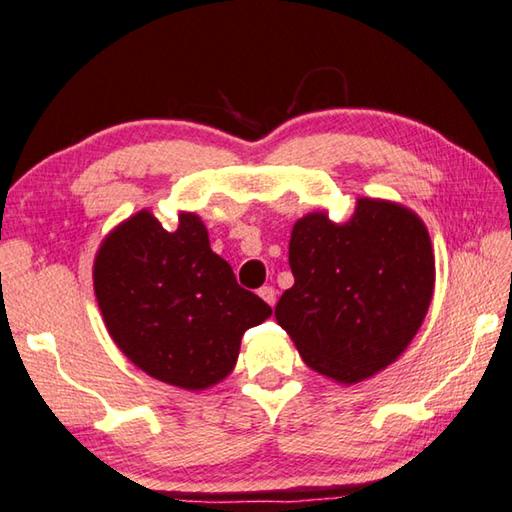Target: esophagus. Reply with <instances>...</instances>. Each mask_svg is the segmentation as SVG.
Here are the masks:
<instances>
[{
    "label": "esophagus",
    "instance_id": "1",
    "mask_svg": "<svg viewBox=\"0 0 512 512\" xmlns=\"http://www.w3.org/2000/svg\"><path fill=\"white\" fill-rule=\"evenodd\" d=\"M259 297H262V300L268 304V306H275V302H277V291L273 286H262L259 288Z\"/></svg>",
    "mask_w": 512,
    "mask_h": 512
}]
</instances>
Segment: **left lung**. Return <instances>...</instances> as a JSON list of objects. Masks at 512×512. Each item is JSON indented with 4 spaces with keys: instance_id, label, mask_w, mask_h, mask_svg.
Listing matches in <instances>:
<instances>
[{
    "instance_id": "8db88e82",
    "label": "left lung",
    "mask_w": 512,
    "mask_h": 512,
    "mask_svg": "<svg viewBox=\"0 0 512 512\" xmlns=\"http://www.w3.org/2000/svg\"><path fill=\"white\" fill-rule=\"evenodd\" d=\"M295 284L277 324L313 371L356 385L401 356L434 293V250L421 217L396 201L360 197L345 224L327 212L295 221Z\"/></svg>"
}]
</instances>
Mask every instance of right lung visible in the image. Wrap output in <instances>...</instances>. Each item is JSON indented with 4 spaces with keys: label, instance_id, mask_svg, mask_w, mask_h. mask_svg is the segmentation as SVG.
Wrapping results in <instances>:
<instances>
[{
    "label": "right lung",
    "instance_id": "add662e5",
    "mask_svg": "<svg viewBox=\"0 0 512 512\" xmlns=\"http://www.w3.org/2000/svg\"><path fill=\"white\" fill-rule=\"evenodd\" d=\"M94 291L111 340L161 383L201 392L237 365L241 336L271 315L212 253L194 212L165 230L150 210L118 224L94 259Z\"/></svg>",
    "mask_w": 512,
    "mask_h": 512
}]
</instances>
